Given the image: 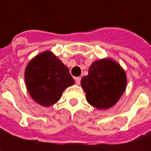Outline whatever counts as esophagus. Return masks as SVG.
Instances as JSON below:
<instances>
[{"instance_id":"34e87169","label":"esophagus","mask_w":151,"mask_h":151,"mask_svg":"<svg viewBox=\"0 0 151 151\" xmlns=\"http://www.w3.org/2000/svg\"><path fill=\"white\" fill-rule=\"evenodd\" d=\"M75 81H76V83L79 85L81 83V77H75Z\"/></svg>"}]
</instances>
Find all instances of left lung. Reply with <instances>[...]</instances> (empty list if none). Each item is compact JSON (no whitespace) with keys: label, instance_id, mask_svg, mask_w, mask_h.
I'll list each match as a JSON object with an SVG mask.
<instances>
[{"label":"left lung","instance_id":"8db88e82","mask_svg":"<svg viewBox=\"0 0 151 151\" xmlns=\"http://www.w3.org/2000/svg\"><path fill=\"white\" fill-rule=\"evenodd\" d=\"M81 83L91 106L107 109L113 107L124 92L127 78L119 64L105 59L92 63L88 75L81 79Z\"/></svg>","mask_w":151,"mask_h":151}]
</instances>
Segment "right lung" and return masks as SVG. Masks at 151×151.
<instances>
[{"instance_id":"1","label":"right lung","mask_w":151,"mask_h":151,"mask_svg":"<svg viewBox=\"0 0 151 151\" xmlns=\"http://www.w3.org/2000/svg\"><path fill=\"white\" fill-rule=\"evenodd\" d=\"M25 81L32 99L44 107L57 102L65 89L75 83L69 69L50 51L37 55L28 63Z\"/></svg>"}]
</instances>
